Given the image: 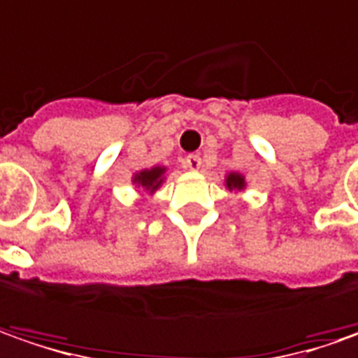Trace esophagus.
Returning <instances> with one entry per match:
<instances>
[{
  "label": "esophagus",
  "mask_w": 358,
  "mask_h": 358,
  "mask_svg": "<svg viewBox=\"0 0 358 358\" xmlns=\"http://www.w3.org/2000/svg\"><path fill=\"white\" fill-rule=\"evenodd\" d=\"M184 162H186V168H190L194 172L202 168V158H200V155H188Z\"/></svg>",
  "instance_id": "34e87169"
}]
</instances>
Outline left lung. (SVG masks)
<instances>
[{
  "instance_id": "obj_1",
  "label": "left lung",
  "mask_w": 358,
  "mask_h": 358,
  "mask_svg": "<svg viewBox=\"0 0 358 358\" xmlns=\"http://www.w3.org/2000/svg\"><path fill=\"white\" fill-rule=\"evenodd\" d=\"M224 182H226V188H228L229 192L243 190V188H245V178L241 176L240 172H229Z\"/></svg>"
}]
</instances>
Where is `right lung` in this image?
<instances>
[{"label": "right lung", "instance_id": "right-lung-1", "mask_svg": "<svg viewBox=\"0 0 358 358\" xmlns=\"http://www.w3.org/2000/svg\"><path fill=\"white\" fill-rule=\"evenodd\" d=\"M164 176H166V166L144 168L141 172L132 174V184L136 188H142L144 192H148V194H155L162 186Z\"/></svg>", "mask_w": 358, "mask_h": 358}]
</instances>
